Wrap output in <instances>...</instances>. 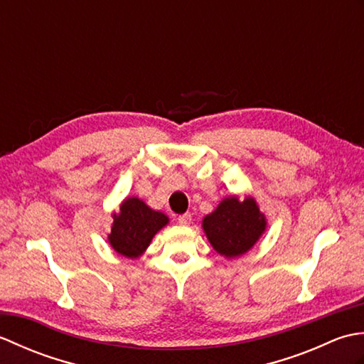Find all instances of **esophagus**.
<instances>
[{"label":"esophagus","instance_id":"1","mask_svg":"<svg viewBox=\"0 0 364 364\" xmlns=\"http://www.w3.org/2000/svg\"><path fill=\"white\" fill-rule=\"evenodd\" d=\"M191 220H192V215L189 213L178 215V223H180V225H189Z\"/></svg>","mask_w":364,"mask_h":364}]
</instances>
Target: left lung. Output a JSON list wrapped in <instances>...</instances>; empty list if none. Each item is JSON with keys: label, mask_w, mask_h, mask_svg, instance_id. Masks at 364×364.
Wrapping results in <instances>:
<instances>
[{"label": "left lung", "mask_w": 364, "mask_h": 364, "mask_svg": "<svg viewBox=\"0 0 364 364\" xmlns=\"http://www.w3.org/2000/svg\"><path fill=\"white\" fill-rule=\"evenodd\" d=\"M266 225L264 214L259 211L255 198L247 197L241 202L235 196L223 198L202 222L213 249L227 258L249 252L264 233Z\"/></svg>", "instance_id": "8db88e82"}]
</instances>
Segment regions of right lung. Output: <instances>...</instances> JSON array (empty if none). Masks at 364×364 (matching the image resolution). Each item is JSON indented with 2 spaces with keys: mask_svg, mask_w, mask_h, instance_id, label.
Returning <instances> with one entry per match:
<instances>
[{
  "mask_svg": "<svg viewBox=\"0 0 364 364\" xmlns=\"http://www.w3.org/2000/svg\"><path fill=\"white\" fill-rule=\"evenodd\" d=\"M112 219L107 241L115 252L127 258L141 257L153 236L168 223L166 214L151 210L137 197L123 200L120 211L114 213Z\"/></svg>",
  "mask_w": 364,
  "mask_h": 364,
  "instance_id": "1",
  "label": "right lung"
}]
</instances>
